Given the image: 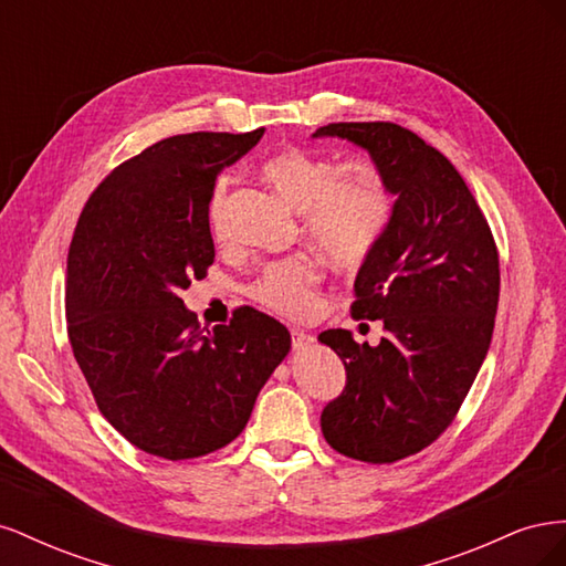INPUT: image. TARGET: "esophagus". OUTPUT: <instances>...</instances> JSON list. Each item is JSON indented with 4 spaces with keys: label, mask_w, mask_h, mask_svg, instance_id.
<instances>
[{
    "label": "esophagus",
    "mask_w": 566,
    "mask_h": 566,
    "mask_svg": "<svg viewBox=\"0 0 566 566\" xmlns=\"http://www.w3.org/2000/svg\"><path fill=\"white\" fill-rule=\"evenodd\" d=\"M290 335H293V349H310L314 345V335L304 333L300 328H290Z\"/></svg>",
    "instance_id": "34e87169"
}]
</instances>
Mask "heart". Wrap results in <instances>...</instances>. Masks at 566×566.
I'll return each mask as SVG.
<instances>
[{"label":"heart","mask_w":566,"mask_h":566,"mask_svg":"<svg viewBox=\"0 0 566 566\" xmlns=\"http://www.w3.org/2000/svg\"><path fill=\"white\" fill-rule=\"evenodd\" d=\"M262 177L297 212L306 238L342 271L361 269L391 221L394 200L382 175L368 163L337 165L302 148H283L262 165ZM224 184L210 202V229L224 241ZM323 269L314 256L297 254L269 264L252 283V297L287 318L314 314Z\"/></svg>","instance_id":"1"}]
</instances>
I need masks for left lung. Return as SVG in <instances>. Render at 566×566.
Segmentation results:
<instances>
[{
    "label": "left lung",
    "instance_id": "8db88e82",
    "mask_svg": "<svg viewBox=\"0 0 566 566\" xmlns=\"http://www.w3.org/2000/svg\"><path fill=\"white\" fill-rule=\"evenodd\" d=\"M370 153L394 200L391 221L354 281L356 318L382 321L378 347L325 331L347 385L321 413L331 447L354 460L397 462L453 422L491 345L499 250L484 212L447 156L394 123H333Z\"/></svg>",
    "mask_w": 566,
    "mask_h": 566
}]
</instances>
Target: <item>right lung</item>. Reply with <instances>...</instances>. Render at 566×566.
Masks as SVG:
<instances>
[{
	"mask_svg": "<svg viewBox=\"0 0 566 566\" xmlns=\"http://www.w3.org/2000/svg\"><path fill=\"white\" fill-rule=\"evenodd\" d=\"M262 134L169 136L115 167L77 219L67 337L101 413L150 455L188 460L224 449L290 352L285 325L252 306L205 334L179 297L214 262L217 175Z\"/></svg>",
	"mask_w": 566,
	"mask_h": 566,
	"instance_id": "1",
	"label": "right lung"
}]
</instances>
